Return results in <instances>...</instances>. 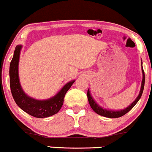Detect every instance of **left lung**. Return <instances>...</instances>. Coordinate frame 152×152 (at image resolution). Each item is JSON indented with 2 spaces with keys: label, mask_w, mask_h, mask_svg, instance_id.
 I'll list each match as a JSON object with an SVG mask.
<instances>
[{
  "label": "left lung",
  "mask_w": 152,
  "mask_h": 152,
  "mask_svg": "<svg viewBox=\"0 0 152 152\" xmlns=\"http://www.w3.org/2000/svg\"><path fill=\"white\" fill-rule=\"evenodd\" d=\"M142 74H143V77H142V86H141V89H140V92L138 97L136 98L135 101L132 102L131 104L130 105L129 107H127V108L123 109V110H120V111H111V110H107V109H103L101 107H99L97 103L94 101V99H93V97H91L90 94V91L89 90H88V102H89V104L91 107V108L93 109V110L95 111V113H97V114L101 115V116H103L104 117H107V118H118V117H121L122 116H124L130 110L133 108V107L137 104V102L139 101V99L141 97L143 93V90H144V86H145V72H144L143 68H142Z\"/></svg>",
  "instance_id": "obj_1"
}]
</instances>
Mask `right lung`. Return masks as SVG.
Returning <instances> with one entry per match:
<instances>
[{
  "mask_svg": "<svg viewBox=\"0 0 152 152\" xmlns=\"http://www.w3.org/2000/svg\"><path fill=\"white\" fill-rule=\"evenodd\" d=\"M22 45H17L10 65V86L14 100L23 111L36 118H46L56 114L60 110L64 96L75 80L69 82L55 97L46 100L29 97L21 88L18 76V64Z\"/></svg>",
  "mask_w": 152,
  "mask_h": 152,
  "instance_id": "right-lung-1",
  "label": "right lung"
}]
</instances>
